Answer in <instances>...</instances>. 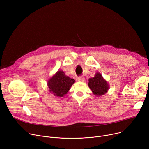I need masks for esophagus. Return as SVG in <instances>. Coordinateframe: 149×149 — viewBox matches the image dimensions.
<instances>
[{
    "label": "esophagus",
    "instance_id": "34e87169",
    "mask_svg": "<svg viewBox=\"0 0 149 149\" xmlns=\"http://www.w3.org/2000/svg\"><path fill=\"white\" fill-rule=\"evenodd\" d=\"M77 81L79 82H84L85 81V78L82 76H80L77 77Z\"/></svg>",
    "mask_w": 149,
    "mask_h": 149
}]
</instances>
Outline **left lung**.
Returning <instances> with one entry per match:
<instances>
[{
    "label": "left lung",
    "instance_id": "1",
    "mask_svg": "<svg viewBox=\"0 0 149 149\" xmlns=\"http://www.w3.org/2000/svg\"><path fill=\"white\" fill-rule=\"evenodd\" d=\"M88 82V86L92 90L93 93L97 97L106 94L110 88L106 80L99 72H96L94 77L89 78Z\"/></svg>",
    "mask_w": 149,
    "mask_h": 149
}]
</instances>
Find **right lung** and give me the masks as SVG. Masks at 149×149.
Wrapping results in <instances>:
<instances>
[{
    "label": "right lung",
    "mask_w": 149,
    "mask_h": 149,
    "mask_svg": "<svg viewBox=\"0 0 149 149\" xmlns=\"http://www.w3.org/2000/svg\"><path fill=\"white\" fill-rule=\"evenodd\" d=\"M75 80L66 76L63 70H58L47 82L49 92L54 96L63 97L70 90Z\"/></svg>",
    "instance_id": "obj_1"
}]
</instances>
